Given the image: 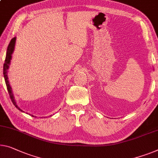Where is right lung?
<instances>
[{
  "mask_svg": "<svg viewBox=\"0 0 158 158\" xmlns=\"http://www.w3.org/2000/svg\"><path fill=\"white\" fill-rule=\"evenodd\" d=\"M15 41H16V37H14L11 40L10 42L8 48H7V52H6V60H5V63L3 64V75H4V78H5V81H6V87H7V89H8V93H9V95H10V98L11 100H12V102L15 105V106L19 110L21 111H24L21 110V109L19 107V106L17 105L16 104V102L15 100L14 99V96H13V92H12V88L10 85V83H9V81H8V69H9V65L10 64V60L12 59V54H13V52H14V48H15ZM31 116H33V117H36V116L31 115Z\"/></svg>",
  "mask_w": 158,
  "mask_h": 158,
  "instance_id": "add662e5",
  "label": "right lung"
}]
</instances>
